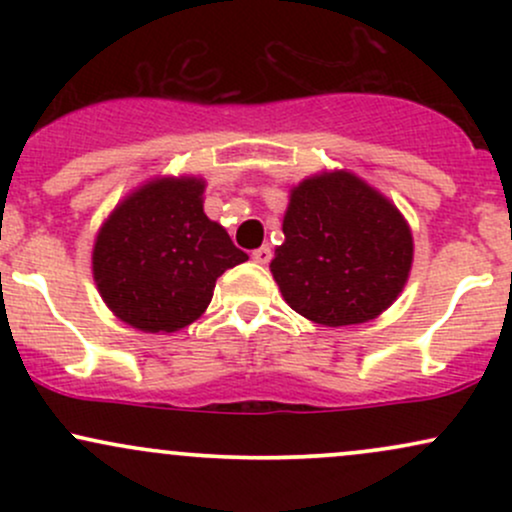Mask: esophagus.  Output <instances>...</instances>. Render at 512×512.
<instances>
[{"mask_svg": "<svg viewBox=\"0 0 512 512\" xmlns=\"http://www.w3.org/2000/svg\"><path fill=\"white\" fill-rule=\"evenodd\" d=\"M252 260L257 264H269V260H272V248H269V245H262V248L252 250Z\"/></svg>", "mask_w": 512, "mask_h": 512, "instance_id": "1", "label": "esophagus"}]
</instances>
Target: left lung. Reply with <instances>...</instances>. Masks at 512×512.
I'll list each match as a JSON object with an SVG mask.
<instances>
[{
    "label": "left lung",
    "mask_w": 512,
    "mask_h": 512,
    "mask_svg": "<svg viewBox=\"0 0 512 512\" xmlns=\"http://www.w3.org/2000/svg\"><path fill=\"white\" fill-rule=\"evenodd\" d=\"M284 236L274 281L296 313L327 327L368 322L390 308L414 255L402 214L346 170L291 192Z\"/></svg>",
    "instance_id": "1"
}]
</instances>
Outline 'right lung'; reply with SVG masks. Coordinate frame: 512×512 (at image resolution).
Listing matches in <instances>:
<instances>
[{
	"label": "right lung",
	"mask_w": 512,
	"mask_h": 512,
	"mask_svg": "<svg viewBox=\"0 0 512 512\" xmlns=\"http://www.w3.org/2000/svg\"><path fill=\"white\" fill-rule=\"evenodd\" d=\"M204 182L163 178L127 197L101 228L93 276L108 308L142 332L195 322L216 279L248 260L202 209Z\"/></svg>",
	"instance_id": "add662e5"
}]
</instances>
